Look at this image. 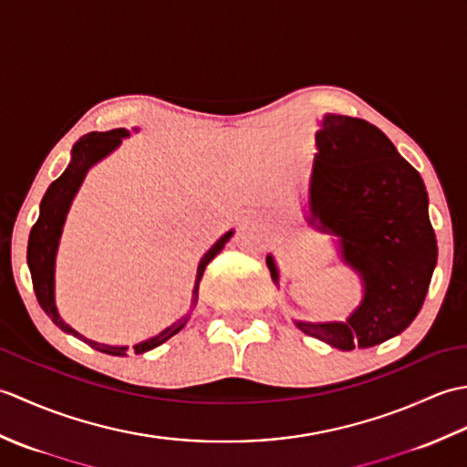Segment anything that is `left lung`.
<instances>
[{"label": "left lung", "mask_w": 467, "mask_h": 467, "mask_svg": "<svg viewBox=\"0 0 467 467\" xmlns=\"http://www.w3.org/2000/svg\"><path fill=\"white\" fill-rule=\"evenodd\" d=\"M309 184V221L339 236L341 261L361 276V305L345 323L295 325L335 349L373 347L418 317L438 263V241L420 172L379 128L361 118L325 114ZM273 281L279 269L266 256Z\"/></svg>", "instance_id": "8db88e82"}]
</instances>
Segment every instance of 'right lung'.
<instances>
[{"label":"right lung","mask_w":467,"mask_h":467,"mask_svg":"<svg viewBox=\"0 0 467 467\" xmlns=\"http://www.w3.org/2000/svg\"><path fill=\"white\" fill-rule=\"evenodd\" d=\"M136 130V128H134ZM130 132L126 128H116V130H108V132H90L82 136L72 148V161H69L67 168L64 174L49 184L46 191L42 204H39V216L36 224L32 226V233H29V241H27V266L29 273H32V283H34V291L37 296V303L46 315L52 319L59 329L64 333H69L78 337V339L86 341L90 347H94L96 351H102L106 355H118L122 357L126 355L128 347H116V345H104V343H96L86 339L76 329H72L62 317L57 313L56 306V254H57V244H59V236H62L64 231V223L69 206H72V201L76 192L80 191V186L84 182V178L88 171L100 162L102 158H106L110 152H114L118 146H120L122 138H128ZM234 231L224 233L221 239H218L211 249H208L201 263H198V271H196V281H194V291H192V305L196 303L198 296V283H201L206 265L211 263L214 256L224 249V244L231 241ZM188 321V315H184L182 319H178L171 327H166L162 333H158L156 337L148 341H142L134 345L132 349L134 353H146L154 349V347L162 345L164 341L171 339L178 331L182 329Z\"/></svg>","instance_id":"1"}]
</instances>
